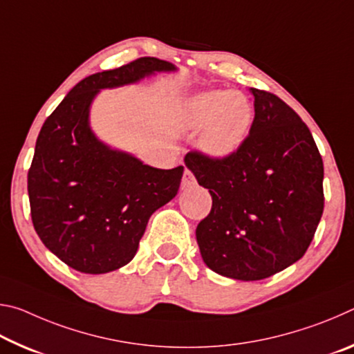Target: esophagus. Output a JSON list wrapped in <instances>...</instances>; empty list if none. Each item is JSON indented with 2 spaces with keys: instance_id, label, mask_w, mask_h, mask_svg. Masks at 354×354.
I'll use <instances>...</instances> for the list:
<instances>
[{
  "instance_id": "34e87169",
  "label": "esophagus",
  "mask_w": 354,
  "mask_h": 354,
  "mask_svg": "<svg viewBox=\"0 0 354 354\" xmlns=\"http://www.w3.org/2000/svg\"><path fill=\"white\" fill-rule=\"evenodd\" d=\"M196 184V179L194 176V173L190 170H185L184 171V176H183V189H187L192 187V185Z\"/></svg>"
}]
</instances>
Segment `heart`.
Segmentation results:
<instances>
[{"label":"heart","instance_id":"heart-1","mask_svg":"<svg viewBox=\"0 0 354 354\" xmlns=\"http://www.w3.org/2000/svg\"><path fill=\"white\" fill-rule=\"evenodd\" d=\"M185 131H201L200 145L209 156L225 159L234 154L253 122V106L247 95L232 91H211L192 97L179 112Z\"/></svg>","mask_w":354,"mask_h":354}]
</instances>
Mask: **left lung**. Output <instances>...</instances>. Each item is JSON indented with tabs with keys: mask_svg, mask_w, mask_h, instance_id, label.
Returning a JSON list of instances; mask_svg holds the SVG:
<instances>
[{
	"mask_svg": "<svg viewBox=\"0 0 354 354\" xmlns=\"http://www.w3.org/2000/svg\"><path fill=\"white\" fill-rule=\"evenodd\" d=\"M254 120L241 148L225 159L201 151L185 165L209 189L212 207L196 226L206 266L259 281L301 259L323 214V160L298 113L270 92L250 88Z\"/></svg>",
	"mask_w": 354,
	"mask_h": 354,
	"instance_id": "8db88e82",
	"label": "left lung"
}]
</instances>
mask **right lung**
<instances>
[{
  "label": "right lung",
  "mask_w": 354,
  "mask_h": 354,
  "mask_svg": "<svg viewBox=\"0 0 354 354\" xmlns=\"http://www.w3.org/2000/svg\"><path fill=\"white\" fill-rule=\"evenodd\" d=\"M171 70L170 62L140 57L87 76L40 129L28 171L32 225L45 247L77 272L127 266L151 214L176 196L184 171L154 169L100 142L88 124L95 95Z\"/></svg>",
  "instance_id": "1"
}]
</instances>
